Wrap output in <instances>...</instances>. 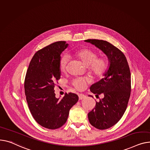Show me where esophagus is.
Segmentation results:
<instances>
[{"label":"esophagus","instance_id":"esophagus-1","mask_svg":"<svg viewBox=\"0 0 150 150\" xmlns=\"http://www.w3.org/2000/svg\"><path fill=\"white\" fill-rule=\"evenodd\" d=\"M78 97H79V100H82V99H85L86 98V96L84 94H79L78 95Z\"/></svg>","mask_w":150,"mask_h":150}]
</instances>
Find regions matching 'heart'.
Listing matches in <instances>:
<instances>
[{
  "instance_id": "heart-1",
  "label": "heart",
  "mask_w": 150,
  "mask_h": 150,
  "mask_svg": "<svg viewBox=\"0 0 150 150\" xmlns=\"http://www.w3.org/2000/svg\"><path fill=\"white\" fill-rule=\"evenodd\" d=\"M72 55L79 59L83 64L87 67L88 74L94 78L99 79L103 76L108 68L107 59L103 57H97V53L88 48L79 49L72 53ZM68 63L67 56H63L59 62V67L62 72H64ZM88 80L84 78H77L74 80L73 86L78 90L84 88Z\"/></svg>"
}]
</instances>
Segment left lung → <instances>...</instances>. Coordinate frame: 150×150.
<instances>
[{"label":"left lung","instance_id":"obj_1","mask_svg":"<svg viewBox=\"0 0 150 150\" xmlns=\"http://www.w3.org/2000/svg\"><path fill=\"white\" fill-rule=\"evenodd\" d=\"M84 42L100 49L108 60L103 78L90 88L96 96L103 94L104 98L96 102L95 108L88 113L92 125L99 129H107L120 120L125 112L131 93L130 71L124 54L111 43L96 39Z\"/></svg>","mask_w":150,"mask_h":150}]
</instances>
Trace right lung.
I'll use <instances>...</instances> for the list:
<instances>
[{"mask_svg":"<svg viewBox=\"0 0 150 150\" xmlns=\"http://www.w3.org/2000/svg\"><path fill=\"white\" fill-rule=\"evenodd\" d=\"M69 46L54 42L39 50L29 63L25 80V93L29 110L36 122L49 129H57L66 122L70 109L78 101L77 95L64 94L56 98L55 83L61 76L59 62Z\"/></svg>","mask_w":150,"mask_h":150,"instance_id":"obj_1","label":"right lung"}]
</instances>
